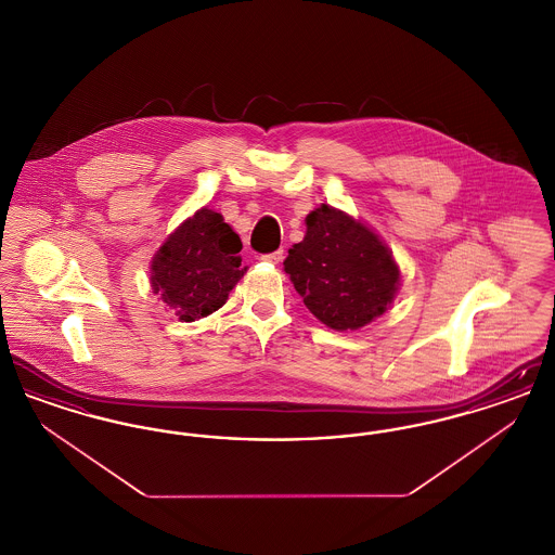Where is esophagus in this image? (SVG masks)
<instances>
[{"instance_id": "obj_1", "label": "esophagus", "mask_w": 555, "mask_h": 555, "mask_svg": "<svg viewBox=\"0 0 555 555\" xmlns=\"http://www.w3.org/2000/svg\"><path fill=\"white\" fill-rule=\"evenodd\" d=\"M283 258H285V251H283V249H276V251H272V254H264V256H262V260L270 262V264H281Z\"/></svg>"}]
</instances>
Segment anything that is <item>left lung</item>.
I'll return each instance as SVG.
<instances>
[{
    "instance_id": "left-lung-1",
    "label": "left lung",
    "mask_w": 555,
    "mask_h": 555,
    "mask_svg": "<svg viewBox=\"0 0 555 555\" xmlns=\"http://www.w3.org/2000/svg\"><path fill=\"white\" fill-rule=\"evenodd\" d=\"M306 224V237L283 262L306 308L335 331H353L380 317L399 285V268L387 245L326 204L308 214Z\"/></svg>"
}]
</instances>
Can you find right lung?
<instances>
[{
    "instance_id": "add662e5",
    "label": "right lung",
    "mask_w": 555,
    "mask_h": 555,
    "mask_svg": "<svg viewBox=\"0 0 555 555\" xmlns=\"http://www.w3.org/2000/svg\"><path fill=\"white\" fill-rule=\"evenodd\" d=\"M243 243L218 211L202 208L159 247L152 262V287L185 322L224 306L237 285Z\"/></svg>"
}]
</instances>
